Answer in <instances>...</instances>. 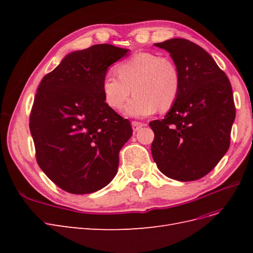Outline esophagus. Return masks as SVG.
<instances>
[{"label":"esophagus","mask_w":253,"mask_h":253,"mask_svg":"<svg viewBox=\"0 0 253 253\" xmlns=\"http://www.w3.org/2000/svg\"><path fill=\"white\" fill-rule=\"evenodd\" d=\"M145 125L142 124V122H139V121H132V126H133V129L134 131H138V129L142 126H144Z\"/></svg>","instance_id":"esophagus-1"}]
</instances>
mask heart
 Returning <instances> with one entry per match:
<instances>
[{"instance_id": "obj_1", "label": "heart", "mask_w": 253, "mask_h": 253, "mask_svg": "<svg viewBox=\"0 0 253 253\" xmlns=\"http://www.w3.org/2000/svg\"><path fill=\"white\" fill-rule=\"evenodd\" d=\"M119 77L106 75L102 81L103 98L110 108L120 110L128 96L135 95L127 103L129 116L144 117L170 110L177 100L180 75L169 58L153 52H137L116 66Z\"/></svg>"}]
</instances>
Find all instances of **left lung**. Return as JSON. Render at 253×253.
I'll return each instance as SVG.
<instances>
[{
	"instance_id": "1",
	"label": "left lung",
	"mask_w": 253,
	"mask_h": 253,
	"mask_svg": "<svg viewBox=\"0 0 253 253\" xmlns=\"http://www.w3.org/2000/svg\"><path fill=\"white\" fill-rule=\"evenodd\" d=\"M155 46L170 52L179 71L180 89L165 118L150 122L153 159L168 177L197 180L230 145L235 118L231 84L209 53L193 42L171 39Z\"/></svg>"
}]
</instances>
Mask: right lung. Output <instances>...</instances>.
Segmentation results:
<instances>
[{
	"instance_id": "1",
	"label": "right lung",
	"mask_w": 253,
	"mask_h": 253,
	"mask_svg": "<svg viewBox=\"0 0 253 253\" xmlns=\"http://www.w3.org/2000/svg\"><path fill=\"white\" fill-rule=\"evenodd\" d=\"M127 49L97 44L71 52L43 77L29 115L37 163L58 187L93 193L112 181L133 129L106 104L102 81Z\"/></svg>"
}]
</instances>
